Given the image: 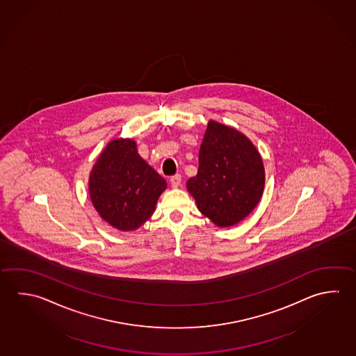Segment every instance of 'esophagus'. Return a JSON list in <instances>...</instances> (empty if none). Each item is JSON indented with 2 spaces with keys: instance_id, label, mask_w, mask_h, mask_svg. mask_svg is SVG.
<instances>
[{
  "instance_id": "34e87169",
  "label": "esophagus",
  "mask_w": 356,
  "mask_h": 356,
  "mask_svg": "<svg viewBox=\"0 0 356 356\" xmlns=\"http://www.w3.org/2000/svg\"><path fill=\"white\" fill-rule=\"evenodd\" d=\"M170 184H172V187H179V184H181V175H175L173 177H170Z\"/></svg>"
}]
</instances>
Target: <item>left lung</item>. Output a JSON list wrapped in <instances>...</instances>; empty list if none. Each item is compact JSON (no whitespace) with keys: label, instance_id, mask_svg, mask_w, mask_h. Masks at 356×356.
I'll return each mask as SVG.
<instances>
[{"label":"left lung","instance_id":"obj_1","mask_svg":"<svg viewBox=\"0 0 356 356\" xmlns=\"http://www.w3.org/2000/svg\"><path fill=\"white\" fill-rule=\"evenodd\" d=\"M264 187L265 168L252 143L211 120L200 149L198 172L187 181L198 209L217 226H233L252 212Z\"/></svg>","mask_w":356,"mask_h":356}]
</instances>
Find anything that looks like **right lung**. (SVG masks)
<instances>
[{
    "instance_id": "right-lung-1",
    "label": "right lung",
    "mask_w": 356,
    "mask_h": 356,
    "mask_svg": "<svg viewBox=\"0 0 356 356\" xmlns=\"http://www.w3.org/2000/svg\"><path fill=\"white\" fill-rule=\"evenodd\" d=\"M167 183L143 161L131 139L110 142L89 179L94 207L120 231H134L150 218Z\"/></svg>"
}]
</instances>
